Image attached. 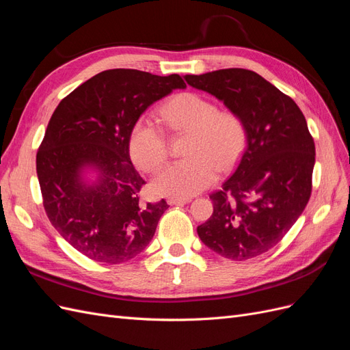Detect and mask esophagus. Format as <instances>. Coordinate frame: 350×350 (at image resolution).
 <instances>
[{
	"label": "esophagus",
	"mask_w": 350,
	"mask_h": 350,
	"mask_svg": "<svg viewBox=\"0 0 350 350\" xmlns=\"http://www.w3.org/2000/svg\"><path fill=\"white\" fill-rule=\"evenodd\" d=\"M191 201V198H176V197H169L167 198V204L169 206H183Z\"/></svg>",
	"instance_id": "1"
}]
</instances>
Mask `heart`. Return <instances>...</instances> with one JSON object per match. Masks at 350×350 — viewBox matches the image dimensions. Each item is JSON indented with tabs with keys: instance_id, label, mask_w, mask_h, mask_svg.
Segmentation results:
<instances>
[{
	"instance_id": "obj_1",
	"label": "heart",
	"mask_w": 350,
	"mask_h": 350,
	"mask_svg": "<svg viewBox=\"0 0 350 350\" xmlns=\"http://www.w3.org/2000/svg\"><path fill=\"white\" fill-rule=\"evenodd\" d=\"M163 121L175 131H189L188 157L166 165L153 179L159 196L189 198L213 184L219 171H229L247 146V126L241 116L203 94L179 93L161 108ZM129 150L134 165L154 172L167 156L165 131L150 115H140L130 130Z\"/></svg>"
}]
</instances>
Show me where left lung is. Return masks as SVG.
Wrapping results in <instances>:
<instances>
[{
	"instance_id": "1",
	"label": "left lung",
	"mask_w": 350,
	"mask_h": 350,
	"mask_svg": "<svg viewBox=\"0 0 350 350\" xmlns=\"http://www.w3.org/2000/svg\"><path fill=\"white\" fill-rule=\"evenodd\" d=\"M184 79L224 102L247 126V149L234 175L210 196L213 215L197 234L225 258L257 257L288 234L311 197L315 146L305 116L292 98L251 70Z\"/></svg>"
}]
</instances>
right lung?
Listing matches in <instances>:
<instances>
[{
	"label": "right lung",
	"instance_id": "obj_1",
	"mask_svg": "<svg viewBox=\"0 0 350 350\" xmlns=\"http://www.w3.org/2000/svg\"><path fill=\"white\" fill-rule=\"evenodd\" d=\"M167 77L115 68L74 89L52 113L36 154V172L48 219L71 247L90 260L120 264L149 245L169 207L142 203L146 184L131 163L134 121L156 100L185 89ZM98 174L90 185L82 174Z\"/></svg>",
	"mask_w": 350,
	"mask_h": 350
}]
</instances>
